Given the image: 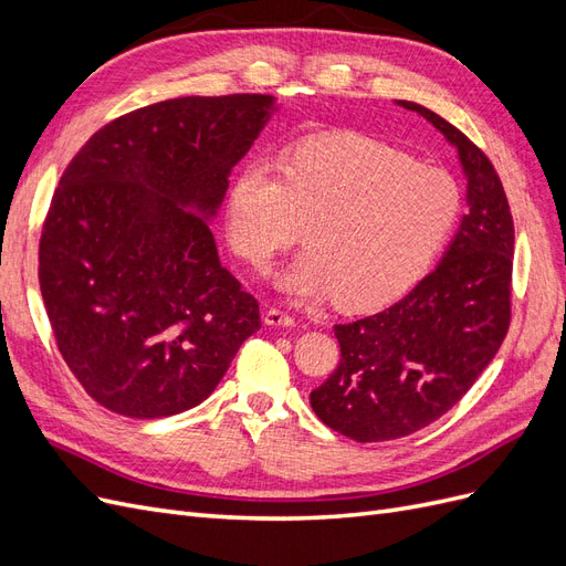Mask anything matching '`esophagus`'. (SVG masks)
<instances>
[{"label": "esophagus", "instance_id": "obj_1", "mask_svg": "<svg viewBox=\"0 0 566 566\" xmlns=\"http://www.w3.org/2000/svg\"><path fill=\"white\" fill-rule=\"evenodd\" d=\"M264 323L273 325V328H293L295 316H290L287 312L276 310V306H271V310L264 314Z\"/></svg>", "mask_w": 566, "mask_h": 566}]
</instances>
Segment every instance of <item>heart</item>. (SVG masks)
<instances>
[{"label":"heart","instance_id":"heart-1","mask_svg":"<svg viewBox=\"0 0 566 566\" xmlns=\"http://www.w3.org/2000/svg\"><path fill=\"white\" fill-rule=\"evenodd\" d=\"M460 208L447 169L364 134H325L290 153L283 175L264 160L243 165L227 198V233L248 266L266 271L306 224L310 248L281 273V290L373 312L430 271Z\"/></svg>","mask_w":566,"mask_h":566}]
</instances>
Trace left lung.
<instances>
[{"instance_id":"1","label":"left lung","mask_w":566,"mask_h":566,"mask_svg":"<svg viewBox=\"0 0 566 566\" xmlns=\"http://www.w3.org/2000/svg\"><path fill=\"white\" fill-rule=\"evenodd\" d=\"M455 146L468 208L439 266L389 310L335 325L339 366L312 391L314 413L354 441L408 437L451 410L510 328L515 224L501 177L465 134L413 101H397Z\"/></svg>"}]
</instances>
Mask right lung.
Listing matches in <instances>:
<instances>
[{"instance_id":"obj_1","label":"right lung","mask_w":566,"mask_h":566,"mask_svg":"<svg viewBox=\"0 0 566 566\" xmlns=\"http://www.w3.org/2000/svg\"><path fill=\"white\" fill-rule=\"evenodd\" d=\"M273 111L269 94L160 101L101 127L65 167L42 227L40 290L63 361L113 413L198 406L262 328L210 219Z\"/></svg>"}]
</instances>
